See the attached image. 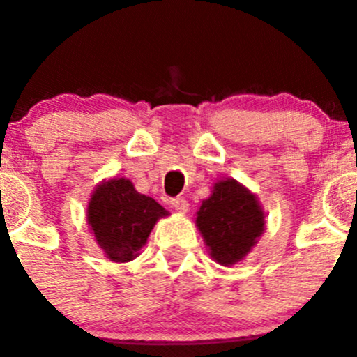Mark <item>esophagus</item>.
Listing matches in <instances>:
<instances>
[{"mask_svg": "<svg viewBox=\"0 0 357 357\" xmlns=\"http://www.w3.org/2000/svg\"><path fill=\"white\" fill-rule=\"evenodd\" d=\"M169 204H171L172 207H174L176 211L179 212V214H185V212L188 211V207H190L188 200H185V199H171V200H169Z\"/></svg>", "mask_w": 357, "mask_h": 357, "instance_id": "obj_1", "label": "esophagus"}]
</instances>
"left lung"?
Segmentation results:
<instances>
[{"instance_id":"1","label":"left lung","mask_w":357,"mask_h":357,"mask_svg":"<svg viewBox=\"0 0 357 357\" xmlns=\"http://www.w3.org/2000/svg\"><path fill=\"white\" fill-rule=\"evenodd\" d=\"M205 245L219 264L229 266L245 257L264 231V212L257 199L235 179L215 183L212 195L197 212Z\"/></svg>"}]
</instances>
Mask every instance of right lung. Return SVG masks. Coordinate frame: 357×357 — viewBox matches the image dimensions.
<instances>
[{
  "instance_id": "1",
  "label": "right lung",
  "mask_w": 357,
  "mask_h": 357,
  "mask_svg": "<svg viewBox=\"0 0 357 357\" xmlns=\"http://www.w3.org/2000/svg\"><path fill=\"white\" fill-rule=\"evenodd\" d=\"M167 211L150 197L135 190L129 179L105 181L93 192L88 222L107 257L128 262L146 243L157 219Z\"/></svg>"
}]
</instances>
